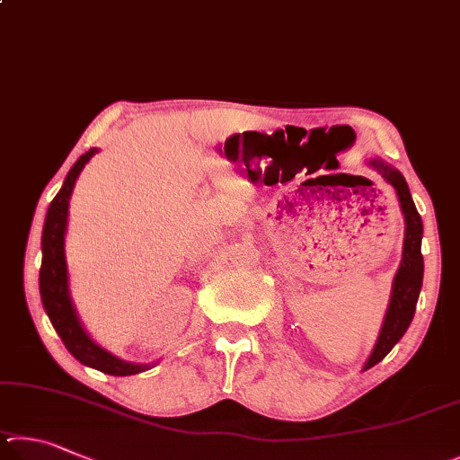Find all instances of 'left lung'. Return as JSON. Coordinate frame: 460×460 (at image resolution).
<instances>
[{
    "label": "left lung",
    "instance_id": "1",
    "mask_svg": "<svg viewBox=\"0 0 460 460\" xmlns=\"http://www.w3.org/2000/svg\"><path fill=\"white\" fill-rule=\"evenodd\" d=\"M366 164L369 167H374L377 173H382L384 180L396 190L402 216H404V224H406L404 244H402V261L392 280L388 309H385V315L382 321L380 333H377L374 349L364 364V369H369L372 366H376L377 361H382L385 356H388L394 345L402 340V335L406 333V329L410 327V323H412L418 295H420V288H422L424 259L420 252L422 217L418 214L412 196H410L404 175H402L396 167L385 164V161H382L380 157L367 159Z\"/></svg>",
    "mask_w": 460,
    "mask_h": 460
}]
</instances>
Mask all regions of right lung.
Returning a JSON list of instances; mask_svg holds the SVG:
<instances>
[{
    "instance_id": "1",
    "label": "right lung",
    "mask_w": 460,
    "mask_h": 460,
    "mask_svg": "<svg viewBox=\"0 0 460 460\" xmlns=\"http://www.w3.org/2000/svg\"><path fill=\"white\" fill-rule=\"evenodd\" d=\"M94 153H99V149H88L84 155H80L76 159V164L70 167L60 191L56 193L50 208H48L42 230L40 296H42L46 315L50 319L56 333L60 335L62 343L66 345V349L80 361V364L99 369V372L109 376H135L145 372V369H151L153 364H133V361L120 359L117 356H112L111 351L101 348V345L86 333L84 325L80 323L76 307L70 296L68 264L66 252H64V238H66L68 226V206L78 175L88 161H91Z\"/></svg>"
}]
</instances>
